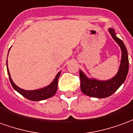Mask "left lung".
Segmentation results:
<instances>
[{
  "mask_svg": "<svg viewBox=\"0 0 133 133\" xmlns=\"http://www.w3.org/2000/svg\"><path fill=\"white\" fill-rule=\"evenodd\" d=\"M109 31L122 50V59L119 71L112 79L107 81L89 79L82 71H79L81 90L84 95L89 97L97 98H105L110 97L122 85L128 73V55L125 44L121 39L117 37L113 29H110Z\"/></svg>",
  "mask_w": 133,
  "mask_h": 133,
  "instance_id": "left-lung-1",
  "label": "left lung"
}]
</instances>
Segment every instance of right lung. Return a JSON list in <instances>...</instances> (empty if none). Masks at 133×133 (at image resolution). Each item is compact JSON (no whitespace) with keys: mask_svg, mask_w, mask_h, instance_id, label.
Here are the masks:
<instances>
[{"mask_svg":"<svg viewBox=\"0 0 133 133\" xmlns=\"http://www.w3.org/2000/svg\"><path fill=\"white\" fill-rule=\"evenodd\" d=\"M6 65H7V71H8V74L9 75V79L11 82V85L13 86L15 90H16L17 92L20 93L24 97H26V99H28L29 100H31V101H40V100H44L46 99L50 98L56 94V90H57V86H58V80H59V77L60 76L61 72H59L56 74L55 79L49 86L40 89L27 91V90L21 89L14 83V82L11 79V75H10V73L8 71L7 62H6Z\"/></svg>","mask_w":133,"mask_h":133,"instance_id":"add662e5","label":"right lung"}]
</instances>
